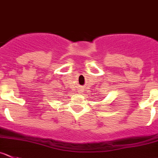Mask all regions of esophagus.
I'll return each mask as SVG.
<instances>
[{"mask_svg": "<svg viewBox=\"0 0 158 158\" xmlns=\"http://www.w3.org/2000/svg\"><path fill=\"white\" fill-rule=\"evenodd\" d=\"M80 90H81V91H80V92H82V89H80Z\"/></svg>", "mask_w": 158, "mask_h": 158, "instance_id": "esophagus-1", "label": "esophagus"}]
</instances>
